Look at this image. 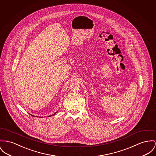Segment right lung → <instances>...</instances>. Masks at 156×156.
Listing matches in <instances>:
<instances>
[{
    "mask_svg": "<svg viewBox=\"0 0 156 156\" xmlns=\"http://www.w3.org/2000/svg\"><path fill=\"white\" fill-rule=\"evenodd\" d=\"M57 112H55V113H54V114L51 115H50V116H48V117H49V116H53V115H54L55 114H56V113H57ZM32 115V116H34V115Z\"/></svg>",
    "mask_w": 156,
    "mask_h": 156,
    "instance_id": "add662e5",
    "label": "right lung"
}]
</instances>
